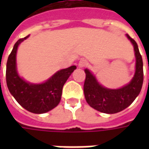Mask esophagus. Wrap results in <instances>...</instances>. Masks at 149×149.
Returning <instances> with one entry per match:
<instances>
[{"label": "esophagus", "instance_id": "esophagus-1", "mask_svg": "<svg viewBox=\"0 0 149 149\" xmlns=\"http://www.w3.org/2000/svg\"><path fill=\"white\" fill-rule=\"evenodd\" d=\"M87 64H88V61L85 60V59H81V60H80L79 63H78V65H79V67L82 68V67H84V66L87 65Z\"/></svg>", "mask_w": 149, "mask_h": 149}]
</instances>
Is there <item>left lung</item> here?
<instances>
[{
	"instance_id": "left-lung-1",
	"label": "left lung",
	"mask_w": 149,
	"mask_h": 149,
	"mask_svg": "<svg viewBox=\"0 0 149 149\" xmlns=\"http://www.w3.org/2000/svg\"><path fill=\"white\" fill-rule=\"evenodd\" d=\"M134 47L136 56V72L133 78L124 87L110 89L98 83L88 69H85L84 93L87 103L100 112L113 114L125 109L131 104L141 93L143 81V61L136 42L129 35H126Z\"/></svg>"
}]
</instances>
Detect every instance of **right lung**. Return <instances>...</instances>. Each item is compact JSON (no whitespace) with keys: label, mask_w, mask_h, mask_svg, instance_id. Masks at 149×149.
Here are the masks:
<instances>
[{"label":"right lung","mask_w":149,"mask_h":149,"mask_svg":"<svg viewBox=\"0 0 149 149\" xmlns=\"http://www.w3.org/2000/svg\"><path fill=\"white\" fill-rule=\"evenodd\" d=\"M29 36L19 39L8 56L6 65V83L10 93L24 109L33 113H45L54 109L61 99L63 86L75 65L61 69L42 84H31L20 77L17 71L16 55L19 45Z\"/></svg>","instance_id":"add662e5"}]
</instances>
